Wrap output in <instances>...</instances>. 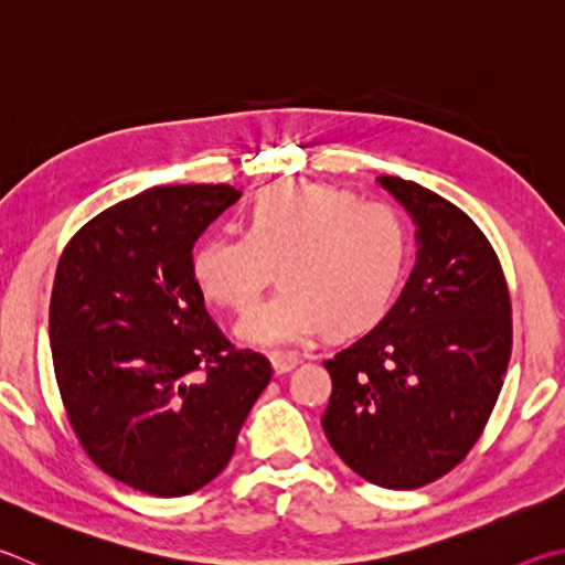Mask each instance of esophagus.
Returning a JSON list of instances; mask_svg holds the SVG:
<instances>
[{
    "label": "esophagus",
    "mask_w": 565,
    "mask_h": 565,
    "mask_svg": "<svg viewBox=\"0 0 565 565\" xmlns=\"http://www.w3.org/2000/svg\"><path fill=\"white\" fill-rule=\"evenodd\" d=\"M299 363H301V355H294V353H274L271 355V365H274L276 375H284V373L294 371V367Z\"/></svg>",
    "instance_id": "34e87169"
}]
</instances>
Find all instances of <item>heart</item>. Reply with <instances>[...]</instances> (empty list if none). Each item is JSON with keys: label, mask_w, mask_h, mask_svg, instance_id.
Here are the masks:
<instances>
[{"label": "heart", "mask_w": 565, "mask_h": 565, "mask_svg": "<svg viewBox=\"0 0 565 565\" xmlns=\"http://www.w3.org/2000/svg\"><path fill=\"white\" fill-rule=\"evenodd\" d=\"M409 234L383 202L326 182H279L244 212V234L217 232L192 252V276L212 301L247 309L269 281L279 289L244 313L239 335L294 345L321 331L361 333L390 311L403 286Z\"/></svg>", "instance_id": "1"}]
</instances>
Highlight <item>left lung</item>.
<instances>
[{
  "instance_id": "8db88e82",
  "label": "left lung",
  "mask_w": 565,
  "mask_h": 565,
  "mask_svg": "<svg viewBox=\"0 0 565 565\" xmlns=\"http://www.w3.org/2000/svg\"><path fill=\"white\" fill-rule=\"evenodd\" d=\"M377 182L417 224V264L393 309L331 361L321 417L355 475L417 489L469 455L511 358V299L499 256L475 222L403 178Z\"/></svg>"
}]
</instances>
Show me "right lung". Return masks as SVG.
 <instances>
[{
    "instance_id": "obj_1",
    "label": "right lung",
    "mask_w": 565,
    "mask_h": 565,
    "mask_svg": "<svg viewBox=\"0 0 565 565\" xmlns=\"http://www.w3.org/2000/svg\"><path fill=\"white\" fill-rule=\"evenodd\" d=\"M239 198L232 184L150 188L86 222L56 266L49 341L68 423L106 475L152 497L210 484L271 381L192 276L194 242Z\"/></svg>"
}]
</instances>
